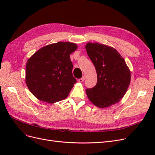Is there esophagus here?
Returning <instances> with one entry per match:
<instances>
[{"label":"esophagus","instance_id":"34e87169","mask_svg":"<svg viewBox=\"0 0 155 155\" xmlns=\"http://www.w3.org/2000/svg\"><path fill=\"white\" fill-rule=\"evenodd\" d=\"M85 76H83V77L81 78H80V79H78V81L79 82H80V83H82V82H83L84 81V80H85Z\"/></svg>","mask_w":155,"mask_h":155}]
</instances>
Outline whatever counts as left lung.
<instances>
[{"instance_id":"8db88e82","label":"left lung","mask_w":155,"mask_h":155,"mask_svg":"<svg viewBox=\"0 0 155 155\" xmlns=\"http://www.w3.org/2000/svg\"><path fill=\"white\" fill-rule=\"evenodd\" d=\"M85 48L97 78L96 86L86 90L89 100L100 108L116 104L124 96L130 81V72L124 59L107 45L88 43Z\"/></svg>"}]
</instances>
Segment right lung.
Segmentation results:
<instances>
[{
  "mask_svg": "<svg viewBox=\"0 0 155 155\" xmlns=\"http://www.w3.org/2000/svg\"><path fill=\"white\" fill-rule=\"evenodd\" d=\"M76 44L58 42L41 48L28 59L26 67V83L37 99L49 104L66 98L76 83L70 55Z\"/></svg>",
  "mask_w": 155,
  "mask_h": 155,
  "instance_id": "1",
  "label": "right lung"
}]
</instances>
